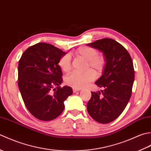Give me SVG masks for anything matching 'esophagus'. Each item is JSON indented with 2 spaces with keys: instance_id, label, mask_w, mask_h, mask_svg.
Returning <instances> with one entry per match:
<instances>
[{
  "instance_id": "1",
  "label": "esophagus",
  "mask_w": 151,
  "mask_h": 151,
  "mask_svg": "<svg viewBox=\"0 0 151 151\" xmlns=\"http://www.w3.org/2000/svg\"><path fill=\"white\" fill-rule=\"evenodd\" d=\"M73 92H74V93H75V92H77V91H81V89H76V88H73Z\"/></svg>"
}]
</instances>
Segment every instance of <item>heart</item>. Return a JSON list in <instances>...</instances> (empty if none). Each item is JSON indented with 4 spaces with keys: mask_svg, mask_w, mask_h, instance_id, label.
Here are the masks:
<instances>
[{
    "mask_svg": "<svg viewBox=\"0 0 151 151\" xmlns=\"http://www.w3.org/2000/svg\"><path fill=\"white\" fill-rule=\"evenodd\" d=\"M75 55L87 62L84 73H72L67 76L65 82L73 88H82L87 86L95 79V75H100L105 67V59L103 56L99 55L97 50L89 46L79 47L75 51ZM59 65L63 71L67 73L71 68V59L69 54H65L61 58Z\"/></svg>",
    "mask_w": 151,
    "mask_h": 151,
    "instance_id": "heart-1",
    "label": "heart"
}]
</instances>
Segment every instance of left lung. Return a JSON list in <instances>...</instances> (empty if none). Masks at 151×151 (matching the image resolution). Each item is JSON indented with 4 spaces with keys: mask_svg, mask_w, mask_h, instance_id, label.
Returning <instances> with one entry per match:
<instances>
[{
    "mask_svg": "<svg viewBox=\"0 0 151 151\" xmlns=\"http://www.w3.org/2000/svg\"><path fill=\"white\" fill-rule=\"evenodd\" d=\"M87 45L100 50L105 59L102 76L95 83L104 89L91 92L87 110L95 121L108 123L119 116L130 100L134 81L133 62L125 48L112 39Z\"/></svg>",
    "mask_w": 151,
    "mask_h": 151,
    "instance_id": "8db88e82",
    "label": "left lung"
}]
</instances>
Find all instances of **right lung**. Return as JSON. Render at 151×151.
Instances as JSON below:
<instances>
[{
  "label": "right lung",
  "mask_w": 151,
  "mask_h": 151,
  "mask_svg": "<svg viewBox=\"0 0 151 151\" xmlns=\"http://www.w3.org/2000/svg\"><path fill=\"white\" fill-rule=\"evenodd\" d=\"M65 54L50 44L38 43L28 48L19 60V90L28 111L38 119L58 117L65 108L64 101L73 93L69 86L60 88L63 73L58 63Z\"/></svg>",
  "instance_id": "right-lung-1"
}]
</instances>
